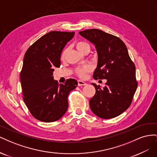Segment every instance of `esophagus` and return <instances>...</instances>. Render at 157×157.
Masks as SVG:
<instances>
[{
  "mask_svg": "<svg viewBox=\"0 0 157 157\" xmlns=\"http://www.w3.org/2000/svg\"><path fill=\"white\" fill-rule=\"evenodd\" d=\"M85 85H86V83L84 82L82 80H78V86H85Z\"/></svg>",
  "mask_w": 157,
  "mask_h": 157,
  "instance_id": "obj_1",
  "label": "esophagus"
}]
</instances>
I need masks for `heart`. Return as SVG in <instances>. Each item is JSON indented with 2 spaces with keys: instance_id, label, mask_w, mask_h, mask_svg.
I'll use <instances>...</instances> for the list:
<instances>
[{
  "instance_id": "heart-1",
  "label": "heart",
  "mask_w": 157,
  "mask_h": 157,
  "mask_svg": "<svg viewBox=\"0 0 157 157\" xmlns=\"http://www.w3.org/2000/svg\"><path fill=\"white\" fill-rule=\"evenodd\" d=\"M76 48H77L80 52L84 53L85 50L87 49H90V45L86 42L83 41H78L75 44ZM66 53H67V49L64 50L61 55V60H63L65 58ZM92 68L91 65H84L82 66H80L78 67L77 69H75V73L77 75L78 77L80 78H84L86 77V73L90 72L92 71Z\"/></svg>"
}]
</instances>
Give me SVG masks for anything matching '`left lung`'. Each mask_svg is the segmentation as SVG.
<instances>
[{
  "instance_id": "obj_1",
  "label": "left lung",
  "mask_w": 157,
  "mask_h": 157,
  "mask_svg": "<svg viewBox=\"0 0 157 157\" xmlns=\"http://www.w3.org/2000/svg\"><path fill=\"white\" fill-rule=\"evenodd\" d=\"M79 34L93 43L98 52L94 78L107 79L103 88L92 84L96 94L89 101L90 109L105 119L120 115L130 107L137 87L136 67L125 44L118 37L97 29L80 31Z\"/></svg>"
}]
</instances>
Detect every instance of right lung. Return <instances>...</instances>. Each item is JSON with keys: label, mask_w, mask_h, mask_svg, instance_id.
I'll list each match as a JSON object with an SVG mask.
<instances>
[{"label": "right lung", "mask_w": 157, "mask_h": 157, "mask_svg": "<svg viewBox=\"0 0 157 157\" xmlns=\"http://www.w3.org/2000/svg\"><path fill=\"white\" fill-rule=\"evenodd\" d=\"M75 32L51 31L26 51L20 73L23 99L31 115L42 122L59 120L68 108L67 97L77 87L76 80L64 84L54 80L53 72L61 65V52Z\"/></svg>", "instance_id": "obj_1"}]
</instances>
